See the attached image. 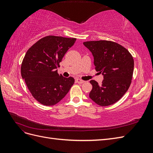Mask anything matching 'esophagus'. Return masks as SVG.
<instances>
[{
	"label": "esophagus",
	"instance_id": "obj_1",
	"mask_svg": "<svg viewBox=\"0 0 153 153\" xmlns=\"http://www.w3.org/2000/svg\"><path fill=\"white\" fill-rule=\"evenodd\" d=\"M76 82L78 83V84H83V83L85 82V81L82 80L81 79H79V78H76Z\"/></svg>",
	"mask_w": 153,
	"mask_h": 153
}]
</instances>
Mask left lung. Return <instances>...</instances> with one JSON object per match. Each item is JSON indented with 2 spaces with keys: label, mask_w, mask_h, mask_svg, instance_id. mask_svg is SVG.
<instances>
[{
  "label": "left lung",
  "mask_w": 153,
  "mask_h": 153,
  "mask_svg": "<svg viewBox=\"0 0 153 153\" xmlns=\"http://www.w3.org/2000/svg\"><path fill=\"white\" fill-rule=\"evenodd\" d=\"M83 44L93 55L96 71L102 73L104 78L101 85L90 81L92 89L89 98L101 106L116 103L131 85L134 69L131 54L114 41H91Z\"/></svg>",
  "instance_id": "1"
}]
</instances>
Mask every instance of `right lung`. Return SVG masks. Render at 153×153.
<instances>
[{
    "label": "right lung",
    "instance_id": "right-lung-1",
    "mask_svg": "<svg viewBox=\"0 0 153 153\" xmlns=\"http://www.w3.org/2000/svg\"><path fill=\"white\" fill-rule=\"evenodd\" d=\"M76 38L48 36L27 50L21 66V74L31 94L43 105L52 106L64 98L75 79L59 75L57 68Z\"/></svg>",
    "mask_w": 153,
    "mask_h": 153
}]
</instances>
